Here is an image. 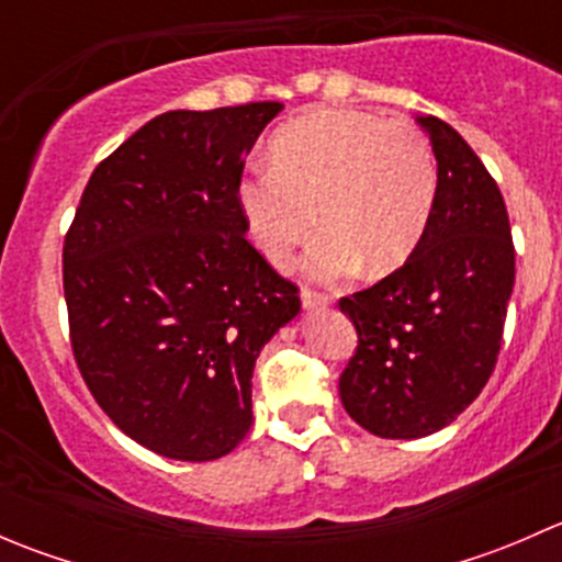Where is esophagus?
Returning a JSON list of instances; mask_svg holds the SVG:
<instances>
[{"mask_svg": "<svg viewBox=\"0 0 562 562\" xmlns=\"http://www.w3.org/2000/svg\"><path fill=\"white\" fill-rule=\"evenodd\" d=\"M302 304H304V310H321V307H328V304H331V296H328V293L313 291V288H304Z\"/></svg>", "mask_w": 562, "mask_h": 562, "instance_id": "34e87169", "label": "esophagus"}]
</instances>
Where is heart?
Returning a JSON list of instances; mask_svg holds the SVG:
<instances>
[{
	"mask_svg": "<svg viewBox=\"0 0 562 562\" xmlns=\"http://www.w3.org/2000/svg\"><path fill=\"white\" fill-rule=\"evenodd\" d=\"M438 195L432 149L422 130L359 111H315L271 138V166L239 184L249 239L271 263L317 236L304 258L315 280H337L364 263L391 274L427 234ZM318 217H314V206Z\"/></svg>",
	"mask_w": 562,
	"mask_h": 562,
	"instance_id": "heart-1",
	"label": "heart"
}]
</instances>
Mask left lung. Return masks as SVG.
<instances>
[{"label": "left lung", "mask_w": 562, "mask_h": 562, "mask_svg": "<svg viewBox=\"0 0 562 562\" xmlns=\"http://www.w3.org/2000/svg\"><path fill=\"white\" fill-rule=\"evenodd\" d=\"M418 124L438 160L427 234L405 266L339 299L359 334L339 400L367 432L391 440L449 427L481 394L514 291L512 225L495 179L451 124Z\"/></svg>", "instance_id": "obj_1"}]
</instances>
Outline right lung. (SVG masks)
Here are the masks:
<instances>
[{
  "mask_svg": "<svg viewBox=\"0 0 562 562\" xmlns=\"http://www.w3.org/2000/svg\"><path fill=\"white\" fill-rule=\"evenodd\" d=\"M280 111L160 113L94 168L65 236L78 370L160 457L209 462L245 440L255 359L302 310L247 241L239 203L245 157Z\"/></svg>",
  "mask_w": 562,
  "mask_h": 562,
  "instance_id": "1",
  "label": "right lung"
}]
</instances>
